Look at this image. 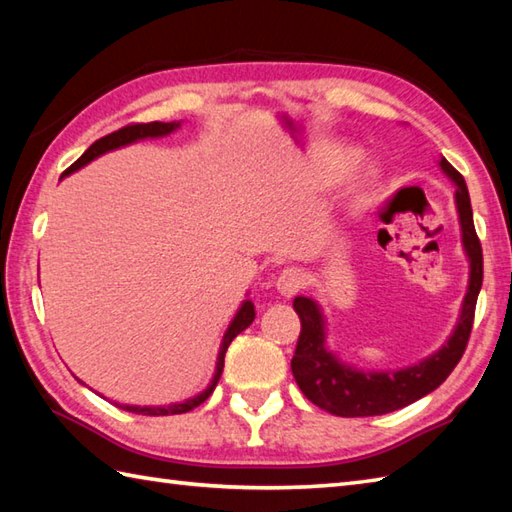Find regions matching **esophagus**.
<instances>
[{
	"label": "esophagus",
	"instance_id": "obj_1",
	"mask_svg": "<svg viewBox=\"0 0 512 512\" xmlns=\"http://www.w3.org/2000/svg\"><path fill=\"white\" fill-rule=\"evenodd\" d=\"M303 273L301 270H297V268H286L284 273H281L279 277H277V292L281 297H286V299H290V297H295L297 292L303 288Z\"/></svg>",
	"mask_w": 512,
	"mask_h": 512
}]
</instances>
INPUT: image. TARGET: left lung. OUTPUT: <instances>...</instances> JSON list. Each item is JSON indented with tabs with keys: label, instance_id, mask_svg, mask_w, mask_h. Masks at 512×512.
Returning <instances> with one entry per match:
<instances>
[{
	"label": "left lung",
	"instance_id": "8db88e82",
	"mask_svg": "<svg viewBox=\"0 0 512 512\" xmlns=\"http://www.w3.org/2000/svg\"><path fill=\"white\" fill-rule=\"evenodd\" d=\"M438 167L455 187L453 198L460 222L462 248L469 259V284H466V295L455 328L436 352L413 365L380 369V372L343 363L328 347V319H325L319 301L312 297H297L292 301L301 319V334L290 363L292 376H295L303 396L334 416H383V413L407 407L438 389L464 354L484 277L482 246L475 235L471 198L464 178L444 156H440Z\"/></svg>",
	"mask_w": 512,
	"mask_h": 512
}]
</instances>
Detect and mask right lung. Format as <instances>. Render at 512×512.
I'll return each instance as SVG.
<instances>
[{"label": "right lung", "mask_w": 512, "mask_h": 512, "mask_svg": "<svg viewBox=\"0 0 512 512\" xmlns=\"http://www.w3.org/2000/svg\"><path fill=\"white\" fill-rule=\"evenodd\" d=\"M182 121H171V123H143V125H127L123 129H118V132L110 134V136H103L101 140H96L94 145L88 147V151L74 162V165L63 171V176H70V173L83 169L85 165H90L92 160L101 158L103 154H107V151H114V149H121V147H127V145H134L138 143V140H147V138H162V136H169L176 132V129H180ZM255 321V306L253 301L250 299H244L242 306L237 308L235 317L231 319V323H228V328L222 336V343H220V352H217V361H215V372H213V378L211 383L206 385L200 394H195L187 400H180V402H169V405H123V402H114V405L118 409L123 411H132V413H143V416H173V413H187L191 409H195L198 405H202V402L209 398L213 394V389L217 385V380H220L222 376V369H224V354L228 350V345H231V341L235 339V336L239 332H244L250 323Z\"/></svg>", "instance_id": "1"}]
</instances>
